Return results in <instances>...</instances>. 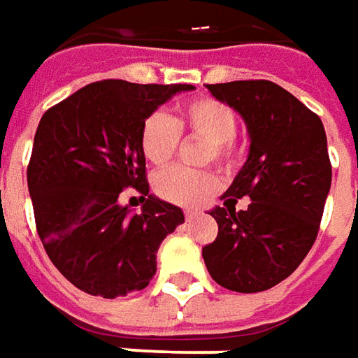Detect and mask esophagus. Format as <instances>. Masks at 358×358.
<instances>
[{"label":"esophagus","instance_id":"obj_1","mask_svg":"<svg viewBox=\"0 0 358 358\" xmlns=\"http://www.w3.org/2000/svg\"><path fill=\"white\" fill-rule=\"evenodd\" d=\"M184 215H186V220L192 221V220H196L199 213H198V211H194V210H186V211H184Z\"/></svg>","mask_w":358,"mask_h":358}]
</instances>
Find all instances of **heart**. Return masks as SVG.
Here are the masks:
<instances>
[{
  "label": "heart",
  "instance_id": "1",
  "mask_svg": "<svg viewBox=\"0 0 358 358\" xmlns=\"http://www.w3.org/2000/svg\"><path fill=\"white\" fill-rule=\"evenodd\" d=\"M237 119L225 103L211 97H196L182 103L178 115L170 119L164 113H152L141 127V150L155 166H164L176 155L180 133H189L208 141L206 160L229 166L235 160L233 137ZM217 189V176L210 170L194 172L188 169L164 170L155 178V192L170 203L194 208L203 203Z\"/></svg>",
  "mask_w": 358,
  "mask_h": 358
}]
</instances>
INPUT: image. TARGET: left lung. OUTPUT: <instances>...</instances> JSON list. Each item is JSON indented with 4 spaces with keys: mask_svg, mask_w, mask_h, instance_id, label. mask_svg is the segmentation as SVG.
I'll list each match as a JSON object with an SVG mask.
<instances>
[{
    "mask_svg": "<svg viewBox=\"0 0 358 358\" xmlns=\"http://www.w3.org/2000/svg\"><path fill=\"white\" fill-rule=\"evenodd\" d=\"M239 113L249 157L210 215L217 237L201 249L211 278L241 294L268 290L300 266L317 237L331 188V162L322 119L268 80L208 84ZM251 199L247 210L236 199Z\"/></svg>",
    "mask_w": 358,
    "mask_h": 358,
    "instance_id": "1",
    "label": "left lung"
}]
</instances>
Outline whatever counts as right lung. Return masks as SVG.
<instances>
[{"label":"right lung","mask_w":358,"mask_h":358,"mask_svg":"<svg viewBox=\"0 0 358 358\" xmlns=\"http://www.w3.org/2000/svg\"><path fill=\"white\" fill-rule=\"evenodd\" d=\"M189 84L101 80L41 117L27 184L48 259L76 288L119 298L147 288L157 252L184 223L178 206L148 194L141 127ZM125 187L143 194L141 212L118 203Z\"/></svg>","instance_id":"1"}]
</instances>
